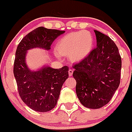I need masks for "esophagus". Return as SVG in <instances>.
<instances>
[{"label": "esophagus", "instance_id": "obj_1", "mask_svg": "<svg viewBox=\"0 0 132 132\" xmlns=\"http://www.w3.org/2000/svg\"><path fill=\"white\" fill-rule=\"evenodd\" d=\"M69 76H72V75H73V70H72V69H69Z\"/></svg>", "mask_w": 132, "mask_h": 132}]
</instances>
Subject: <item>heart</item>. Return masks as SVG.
<instances>
[{
  "instance_id": "b5f03b06",
  "label": "heart",
  "mask_w": 132,
  "mask_h": 132,
  "mask_svg": "<svg viewBox=\"0 0 132 132\" xmlns=\"http://www.w3.org/2000/svg\"><path fill=\"white\" fill-rule=\"evenodd\" d=\"M93 39L87 31L71 32L59 40L56 46L57 56L69 55L73 61H80L87 57L92 51Z\"/></svg>"
}]
</instances>
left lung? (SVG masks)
Returning a JSON list of instances; mask_svg holds the SVG:
<instances>
[{
    "mask_svg": "<svg viewBox=\"0 0 132 132\" xmlns=\"http://www.w3.org/2000/svg\"><path fill=\"white\" fill-rule=\"evenodd\" d=\"M97 47L73 66L76 93L83 105L99 109L110 102L120 83L121 59L118 48L108 36L97 31Z\"/></svg>",
    "mask_w": 132,
    "mask_h": 132,
    "instance_id": "obj_1",
    "label": "left lung"
}]
</instances>
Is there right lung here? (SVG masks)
Returning <instances> with one entry per match:
<instances>
[{"label": "right lung", "instance_id": "1", "mask_svg": "<svg viewBox=\"0 0 132 132\" xmlns=\"http://www.w3.org/2000/svg\"><path fill=\"white\" fill-rule=\"evenodd\" d=\"M64 32L40 27L27 34L16 51L13 73L19 95L27 106L36 111L47 112L55 108L62 85L69 77V67L53 69L48 66L31 71L26 64V53L36 47L49 50L54 40Z\"/></svg>", "mask_w": 132, "mask_h": 132}]
</instances>
